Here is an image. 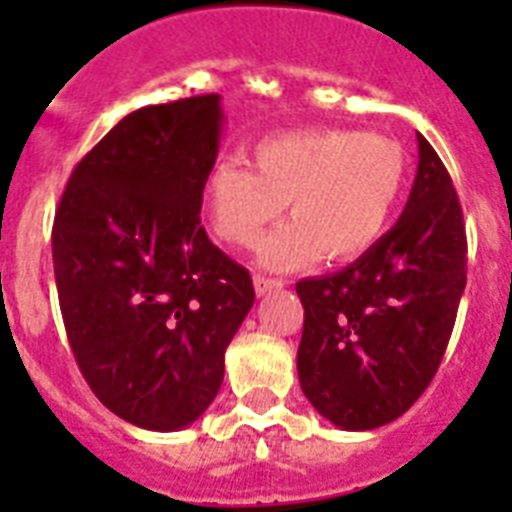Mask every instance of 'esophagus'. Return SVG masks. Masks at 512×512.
I'll use <instances>...</instances> for the list:
<instances>
[{
  "mask_svg": "<svg viewBox=\"0 0 512 512\" xmlns=\"http://www.w3.org/2000/svg\"><path fill=\"white\" fill-rule=\"evenodd\" d=\"M284 287V281L281 279H268V276H255V292L257 297H265L271 295V292H276V289Z\"/></svg>",
  "mask_w": 512,
  "mask_h": 512,
  "instance_id": "obj_1",
  "label": "esophagus"
}]
</instances>
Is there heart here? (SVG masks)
Here are the masks:
<instances>
[{"instance_id": "1", "label": "heart", "mask_w": 512, "mask_h": 512, "mask_svg": "<svg viewBox=\"0 0 512 512\" xmlns=\"http://www.w3.org/2000/svg\"><path fill=\"white\" fill-rule=\"evenodd\" d=\"M255 170L220 156L204 177L212 231L233 247H252L284 212L292 220L268 233L257 257L271 271H295L327 255L345 263L385 236L406 183L396 140L361 130H300L252 148Z\"/></svg>"}]
</instances>
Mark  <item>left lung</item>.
<instances>
[{
	"mask_svg": "<svg viewBox=\"0 0 512 512\" xmlns=\"http://www.w3.org/2000/svg\"><path fill=\"white\" fill-rule=\"evenodd\" d=\"M420 164L398 223L348 268L305 279L297 374L342 430L388 425L436 377L465 292L468 239L452 177L417 135Z\"/></svg>",
	"mask_w": 512,
	"mask_h": 512,
	"instance_id": "left-lung-1",
	"label": "left lung"
}]
</instances>
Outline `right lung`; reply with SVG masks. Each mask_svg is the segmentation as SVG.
Here are the masks:
<instances>
[{
    "mask_svg": "<svg viewBox=\"0 0 512 512\" xmlns=\"http://www.w3.org/2000/svg\"><path fill=\"white\" fill-rule=\"evenodd\" d=\"M220 132V95L138 108L76 164L55 212L52 263L76 364L138 428L199 420L255 303L247 268L201 228Z\"/></svg>",
    "mask_w": 512,
    "mask_h": 512,
    "instance_id": "1",
    "label": "right lung"
}]
</instances>
